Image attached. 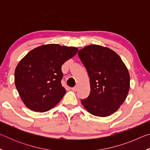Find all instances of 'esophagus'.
<instances>
[{"label":"esophagus","mask_w":150,"mask_h":150,"mask_svg":"<svg viewBox=\"0 0 150 150\" xmlns=\"http://www.w3.org/2000/svg\"><path fill=\"white\" fill-rule=\"evenodd\" d=\"M77 89H78V87H77V86H75V87L71 88V90L73 91H75H75H77Z\"/></svg>","instance_id":"34e87169"}]
</instances>
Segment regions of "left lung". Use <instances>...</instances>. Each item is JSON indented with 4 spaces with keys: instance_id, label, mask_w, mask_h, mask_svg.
<instances>
[{
    "instance_id": "1",
    "label": "left lung",
    "mask_w": 150,
    "mask_h": 150,
    "mask_svg": "<svg viewBox=\"0 0 150 150\" xmlns=\"http://www.w3.org/2000/svg\"><path fill=\"white\" fill-rule=\"evenodd\" d=\"M78 55L87 71L91 89L81 103L93 115H112L126 100L130 88V75L125 64L116 52L101 45H88Z\"/></svg>"
}]
</instances>
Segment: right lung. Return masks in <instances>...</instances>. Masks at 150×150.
<instances>
[{
	"instance_id": "obj_1",
	"label": "right lung",
	"mask_w": 150,
	"mask_h": 150,
	"mask_svg": "<svg viewBox=\"0 0 150 150\" xmlns=\"http://www.w3.org/2000/svg\"><path fill=\"white\" fill-rule=\"evenodd\" d=\"M77 52L75 47L47 44L25 55L15 69L14 82L27 108L44 112L62 99L66 91L61 83L63 76L62 66Z\"/></svg>"
}]
</instances>
